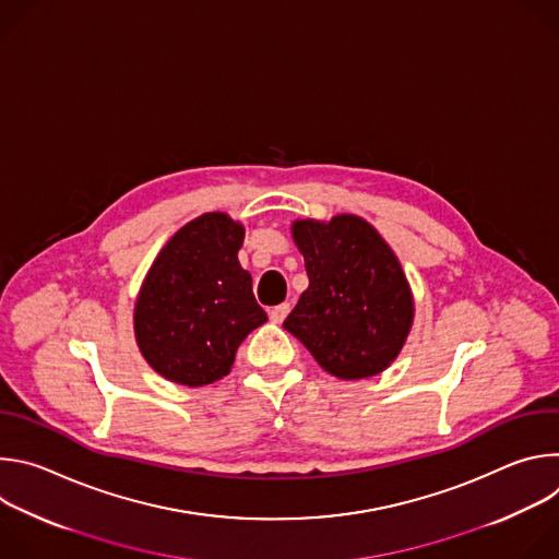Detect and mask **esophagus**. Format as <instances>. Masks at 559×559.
Listing matches in <instances>:
<instances>
[{"label": "esophagus", "mask_w": 559, "mask_h": 559, "mask_svg": "<svg viewBox=\"0 0 559 559\" xmlns=\"http://www.w3.org/2000/svg\"><path fill=\"white\" fill-rule=\"evenodd\" d=\"M287 313H289V302H281V305H274L270 309V318H272L274 323H283Z\"/></svg>", "instance_id": "34e87169"}]
</instances>
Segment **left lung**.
I'll return each instance as SVG.
<instances>
[{
  "label": "left lung",
  "instance_id": "1",
  "mask_svg": "<svg viewBox=\"0 0 559 559\" xmlns=\"http://www.w3.org/2000/svg\"><path fill=\"white\" fill-rule=\"evenodd\" d=\"M292 234L309 287L283 328L336 378L380 373L403 349L414 321V298L395 254L354 214L296 221Z\"/></svg>",
  "mask_w": 559,
  "mask_h": 559
}]
</instances>
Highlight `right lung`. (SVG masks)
<instances>
[{"label":"right lung","instance_id":"1","mask_svg":"<svg viewBox=\"0 0 559 559\" xmlns=\"http://www.w3.org/2000/svg\"><path fill=\"white\" fill-rule=\"evenodd\" d=\"M243 234L241 223L210 212L158 252L134 307L136 343L156 373L210 384L229 373L238 345L267 321L236 257Z\"/></svg>","mask_w":559,"mask_h":559}]
</instances>
